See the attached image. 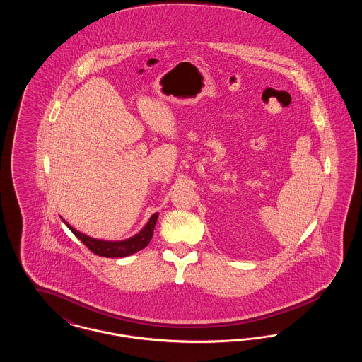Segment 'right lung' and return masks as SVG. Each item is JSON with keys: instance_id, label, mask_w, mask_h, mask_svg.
Here are the masks:
<instances>
[{"instance_id": "add662e5", "label": "right lung", "mask_w": 362, "mask_h": 362, "mask_svg": "<svg viewBox=\"0 0 362 362\" xmlns=\"http://www.w3.org/2000/svg\"><path fill=\"white\" fill-rule=\"evenodd\" d=\"M157 217H158V213H155L151 217V220L148 221V224L144 226V229L139 233H137L133 238H130V239H127V240L123 241H105L92 239L84 233L76 230L65 220H64V223L68 225V228L74 233V236L78 240L83 241L86 244V248L89 251H92L95 255H99V257H103V258H123V257L133 255L134 252H138L139 250L145 248L149 244V241L153 236V229H155Z\"/></svg>"}]
</instances>
